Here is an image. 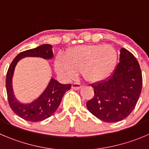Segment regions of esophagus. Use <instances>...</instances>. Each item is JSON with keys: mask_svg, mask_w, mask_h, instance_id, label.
<instances>
[{"mask_svg": "<svg viewBox=\"0 0 149 149\" xmlns=\"http://www.w3.org/2000/svg\"><path fill=\"white\" fill-rule=\"evenodd\" d=\"M81 84H80L79 83H73V84H72V88H73V90H78L81 88Z\"/></svg>", "mask_w": 149, "mask_h": 149, "instance_id": "esophagus-1", "label": "esophagus"}]
</instances>
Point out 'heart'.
<instances>
[{
	"label": "heart",
	"instance_id": "obj_1",
	"mask_svg": "<svg viewBox=\"0 0 149 149\" xmlns=\"http://www.w3.org/2000/svg\"><path fill=\"white\" fill-rule=\"evenodd\" d=\"M117 51L112 45L94 44L79 45L56 58V70L65 79H73L81 70L87 81L97 82L107 77L117 61Z\"/></svg>",
	"mask_w": 149,
	"mask_h": 149
}]
</instances>
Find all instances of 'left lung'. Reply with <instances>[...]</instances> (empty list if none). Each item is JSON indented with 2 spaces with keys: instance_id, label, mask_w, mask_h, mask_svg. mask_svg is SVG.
Segmentation results:
<instances>
[{
  "instance_id": "1",
  "label": "left lung",
  "mask_w": 149,
  "mask_h": 149,
  "mask_svg": "<svg viewBox=\"0 0 149 149\" xmlns=\"http://www.w3.org/2000/svg\"><path fill=\"white\" fill-rule=\"evenodd\" d=\"M120 52V62L111 76L91 84L94 96L87 102L88 110L107 123L120 121L129 116L141 93L143 78L137 59L123 48Z\"/></svg>"
}]
</instances>
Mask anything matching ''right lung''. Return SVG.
I'll return each instance as SVG.
<instances>
[{
	"mask_svg": "<svg viewBox=\"0 0 149 149\" xmlns=\"http://www.w3.org/2000/svg\"><path fill=\"white\" fill-rule=\"evenodd\" d=\"M52 45L43 44L33 49L20 53L14 59L8 70L6 80L8 101L11 109L21 118L31 122H39L51 117L59 107L62 98L71 84H62L51 78L42 93L32 102L23 104L17 100L12 87V79L17 64L25 57H41L51 59L54 57Z\"/></svg>",
	"mask_w": 149,
	"mask_h": 149,
	"instance_id": "add662e5",
	"label": "right lung"
}]
</instances>
